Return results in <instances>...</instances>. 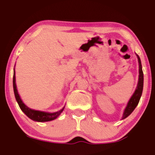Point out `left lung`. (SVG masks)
<instances>
[{
    "label": "left lung",
    "instance_id": "8db88e82",
    "mask_svg": "<svg viewBox=\"0 0 155 155\" xmlns=\"http://www.w3.org/2000/svg\"><path fill=\"white\" fill-rule=\"evenodd\" d=\"M137 56V59H138V62H139V80H138V84H137V87L136 88L135 93H134L133 96H132V98H130V100L129 101L128 104H127V107H126L124 113L123 118L122 119H124L127 118V116L130 115L131 113L133 112V110H135L137 105L138 104L139 101H140V98L141 95H142L143 92V73L142 70V65H141V62L140 57Z\"/></svg>",
    "mask_w": 155,
    "mask_h": 155
}]
</instances>
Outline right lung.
Masks as SVG:
<instances>
[{"label":"right lung","instance_id":"obj_1","mask_svg":"<svg viewBox=\"0 0 155 155\" xmlns=\"http://www.w3.org/2000/svg\"><path fill=\"white\" fill-rule=\"evenodd\" d=\"M13 88H14V93L15 98H16L17 101H18V105H19L20 108L21 109L22 111L24 113L28 118L32 119V120H35V121H39V122H45V121H50V120H54L55 118H57V117L60 115L61 113L63 111L64 107L59 111L57 112V113H45V112H41V111H37V110H34L28 108V107L25 106L23 104L22 100L20 99L19 94H18V91H17L16 87V84H15V72H14V76H13Z\"/></svg>","mask_w":155,"mask_h":155}]
</instances>
